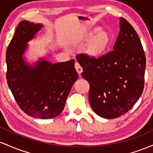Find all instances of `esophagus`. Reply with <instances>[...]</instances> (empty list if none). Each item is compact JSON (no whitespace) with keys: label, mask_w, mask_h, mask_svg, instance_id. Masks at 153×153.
Here are the masks:
<instances>
[{"label":"esophagus","mask_w":153,"mask_h":153,"mask_svg":"<svg viewBox=\"0 0 153 153\" xmlns=\"http://www.w3.org/2000/svg\"><path fill=\"white\" fill-rule=\"evenodd\" d=\"M74 67H75V69H76V71H77V73H78V74L79 75H81V74L82 73V71H83V69H82V66H80L79 63H77V62L75 63Z\"/></svg>","instance_id":"34e87169"}]
</instances>
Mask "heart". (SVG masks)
Listing matches in <instances>:
<instances>
[{
	"label": "heart",
	"mask_w": 153,
	"mask_h": 153,
	"mask_svg": "<svg viewBox=\"0 0 153 153\" xmlns=\"http://www.w3.org/2000/svg\"><path fill=\"white\" fill-rule=\"evenodd\" d=\"M88 39L86 44L85 53L92 59H98L103 56L111 47L113 36L109 31L95 27L87 32L84 37Z\"/></svg>",
	"instance_id": "1"
}]
</instances>
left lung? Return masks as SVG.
Here are the masks:
<instances>
[{
    "mask_svg": "<svg viewBox=\"0 0 153 153\" xmlns=\"http://www.w3.org/2000/svg\"><path fill=\"white\" fill-rule=\"evenodd\" d=\"M82 76L90 84L89 101L94 112L105 118L122 116L134 105L144 89L146 58L133 27L120 19L114 51L98 59L76 56Z\"/></svg>",
    "mask_w": 153,
    "mask_h": 153,
    "instance_id": "1",
    "label": "left lung"
}]
</instances>
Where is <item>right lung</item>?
Here are the masks:
<instances>
[{"mask_svg":"<svg viewBox=\"0 0 153 153\" xmlns=\"http://www.w3.org/2000/svg\"><path fill=\"white\" fill-rule=\"evenodd\" d=\"M42 27L28 21L19 24L6 51V79L15 100L25 114L48 119L62 112L78 74L74 60L53 64L40 58L33 66L25 62L27 42Z\"/></svg>","mask_w":153,"mask_h":153,"instance_id":"1","label":"right lung"}]
</instances>
